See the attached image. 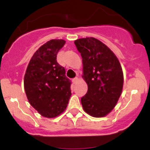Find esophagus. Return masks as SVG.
<instances>
[{
  "mask_svg": "<svg viewBox=\"0 0 150 150\" xmlns=\"http://www.w3.org/2000/svg\"><path fill=\"white\" fill-rule=\"evenodd\" d=\"M77 80H78V78H77V77H75V78H73V84L76 83V82H77Z\"/></svg>",
  "mask_w": 150,
  "mask_h": 150,
  "instance_id": "obj_1",
  "label": "esophagus"
}]
</instances>
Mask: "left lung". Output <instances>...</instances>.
I'll use <instances>...</instances> for the list:
<instances>
[{
    "instance_id": "1",
    "label": "left lung",
    "mask_w": 150,
    "mask_h": 150,
    "mask_svg": "<svg viewBox=\"0 0 150 150\" xmlns=\"http://www.w3.org/2000/svg\"><path fill=\"white\" fill-rule=\"evenodd\" d=\"M83 64V75L88 86L81 98L82 107L93 117L105 116L116 106L121 94L123 74L118 58L109 48L93 37L75 41Z\"/></svg>"
}]
</instances>
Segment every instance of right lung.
Segmentation results:
<instances>
[{
  "mask_svg": "<svg viewBox=\"0 0 150 150\" xmlns=\"http://www.w3.org/2000/svg\"><path fill=\"white\" fill-rule=\"evenodd\" d=\"M65 43L63 39L46 42L36 51L26 70L24 86L27 99L46 118H54L63 113L71 96V81L56 60Z\"/></svg>",
  "mask_w": 150,
  "mask_h": 150,
  "instance_id": "obj_1",
  "label": "right lung"
}]
</instances>
